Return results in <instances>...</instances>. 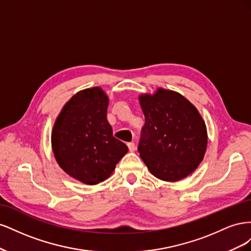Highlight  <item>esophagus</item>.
<instances>
[{
  "instance_id": "34e87169",
  "label": "esophagus",
  "mask_w": 251,
  "mask_h": 251,
  "mask_svg": "<svg viewBox=\"0 0 251 251\" xmlns=\"http://www.w3.org/2000/svg\"><path fill=\"white\" fill-rule=\"evenodd\" d=\"M127 148H128V150H130V151H134L136 150L135 143L134 142H128L127 143Z\"/></svg>"
}]
</instances>
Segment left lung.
<instances>
[{"instance_id":"left-lung-1","label":"left lung","mask_w":251,"mask_h":251,"mask_svg":"<svg viewBox=\"0 0 251 251\" xmlns=\"http://www.w3.org/2000/svg\"><path fill=\"white\" fill-rule=\"evenodd\" d=\"M146 118L140 157L158 179L176 182L191 175L207 147L206 126L195 105L175 91L159 88L139 96Z\"/></svg>"}]
</instances>
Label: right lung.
Listing matches in <instances>:
<instances>
[{
    "instance_id": "add662e5",
    "label": "right lung",
    "mask_w": 251,
    "mask_h": 251,
    "mask_svg": "<svg viewBox=\"0 0 251 251\" xmlns=\"http://www.w3.org/2000/svg\"><path fill=\"white\" fill-rule=\"evenodd\" d=\"M109 98L94 87L72 96L57 116L51 134L52 151L69 176L94 185L108 179L127 153L113 136L107 119Z\"/></svg>"
}]
</instances>
